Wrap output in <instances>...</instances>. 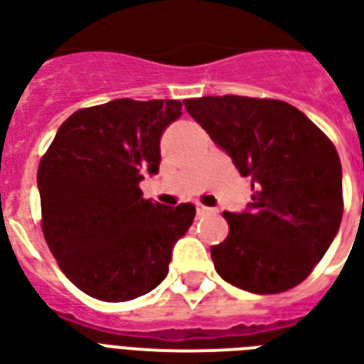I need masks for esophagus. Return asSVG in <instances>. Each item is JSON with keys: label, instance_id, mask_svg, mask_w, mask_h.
Wrapping results in <instances>:
<instances>
[{"label": "esophagus", "instance_id": "obj_1", "mask_svg": "<svg viewBox=\"0 0 364 364\" xmlns=\"http://www.w3.org/2000/svg\"><path fill=\"white\" fill-rule=\"evenodd\" d=\"M196 216L200 218V216H208V214H214V212H216V210L214 208H210V206H204V204H200V203H196Z\"/></svg>", "mask_w": 364, "mask_h": 364}]
</instances>
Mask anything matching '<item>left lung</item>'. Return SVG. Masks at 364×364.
Instances as JSON below:
<instances>
[{"label":"left lung","instance_id":"left-lung-1","mask_svg":"<svg viewBox=\"0 0 364 364\" xmlns=\"http://www.w3.org/2000/svg\"><path fill=\"white\" fill-rule=\"evenodd\" d=\"M191 117L252 177L249 212L223 218L230 233L212 260L225 282L258 295L299 285L324 257L343 214L333 142L297 107L274 98L203 96Z\"/></svg>","mask_w":364,"mask_h":364}]
</instances>
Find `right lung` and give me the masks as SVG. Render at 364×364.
<instances>
[{
    "label": "right lung",
    "instance_id": "right-lung-1",
    "mask_svg": "<svg viewBox=\"0 0 364 364\" xmlns=\"http://www.w3.org/2000/svg\"><path fill=\"white\" fill-rule=\"evenodd\" d=\"M181 107L179 100L131 98L80 107L40 160L46 243L90 297L123 303L152 291L195 220L193 204L150 203L139 187L158 171L161 134Z\"/></svg>",
    "mask_w": 364,
    "mask_h": 364
}]
</instances>
